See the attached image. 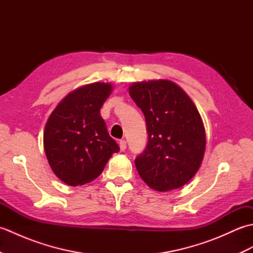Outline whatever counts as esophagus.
<instances>
[{
	"instance_id": "34e87169",
	"label": "esophagus",
	"mask_w": 253,
	"mask_h": 253,
	"mask_svg": "<svg viewBox=\"0 0 253 253\" xmlns=\"http://www.w3.org/2000/svg\"><path fill=\"white\" fill-rule=\"evenodd\" d=\"M126 147H127L126 141H125V140H121V141H120V149H121V151H125Z\"/></svg>"
}]
</instances>
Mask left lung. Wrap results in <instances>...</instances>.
I'll return each mask as SVG.
<instances>
[{"label": "left lung", "instance_id": "1", "mask_svg": "<svg viewBox=\"0 0 253 253\" xmlns=\"http://www.w3.org/2000/svg\"><path fill=\"white\" fill-rule=\"evenodd\" d=\"M128 92L146 117L149 135L146 150L135 160L139 175L162 192L186 185L200 169L207 144L195 103L168 79L132 83Z\"/></svg>", "mask_w": 253, "mask_h": 253}]
</instances>
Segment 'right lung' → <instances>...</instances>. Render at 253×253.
Here are the masks:
<instances>
[{
	"label": "right lung",
	"instance_id": "add662e5",
	"mask_svg": "<svg viewBox=\"0 0 253 253\" xmlns=\"http://www.w3.org/2000/svg\"><path fill=\"white\" fill-rule=\"evenodd\" d=\"M113 91L110 83H93L69 92L49 116L43 147L58 178L69 186H82L103 171L120 147L106 129L100 110Z\"/></svg>",
	"mask_w": 253,
	"mask_h": 253
}]
</instances>
